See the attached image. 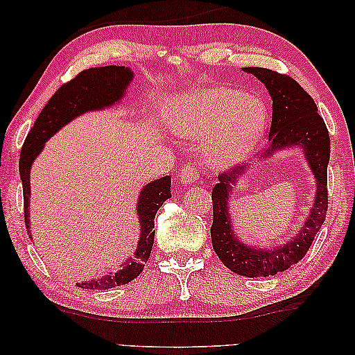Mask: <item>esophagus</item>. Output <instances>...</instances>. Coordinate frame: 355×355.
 Returning a JSON list of instances; mask_svg holds the SVG:
<instances>
[{"mask_svg":"<svg viewBox=\"0 0 355 355\" xmlns=\"http://www.w3.org/2000/svg\"><path fill=\"white\" fill-rule=\"evenodd\" d=\"M198 176H200V169L193 163L184 164L181 171H179V179H181L182 184H192Z\"/></svg>","mask_w":355,"mask_h":355,"instance_id":"esophagus-1","label":"esophagus"}]
</instances>
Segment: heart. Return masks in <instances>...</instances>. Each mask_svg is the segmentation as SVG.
<instances>
[{"label": "heart", "mask_w": 355, "mask_h": 355, "mask_svg": "<svg viewBox=\"0 0 355 355\" xmlns=\"http://www.w3.org/2000/svg\"><path fill=\"white\" fill-rule=\"evenodd\" d=\"M171 121L187 137L210 134L207 155L216 166H231L249 157L263 135L268 108L259 96L236 87H207L184 92L174 100Z\"/></svg>", "instance_id": "b5f03b06"}]
</instances>
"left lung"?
Listing matches in <instances>:
<instances>
[{"instance_id": "obj_1", "label": "left lung", "mask_w": 355, "mask_h": 355, "mask_svg": "<svg viewBox=\"0 0 355 355\" xmlns=\"http://www.w3.org/2000/svg\"><path fill=\"white\" fill-rule=\"evenodd\" d=\"M244 71L263 82L273 100V114H271L268 134L270 148H266L265 157H270L278 148L302 145L318 184L317 197L310 208L305 226L299 231V234L279 249L275 247L273 250H260L244 245L239 239H236L227 211V198L237 182V178L245 171V168L236 166L218 174V182L211 191L213 249L218 259L234 273L247 278H266L281 273L302 260L327 218L329 134L323 118L317 113L318 110L313 98L293 77L266 67H245Z\"/></svg>"}]
</instances>
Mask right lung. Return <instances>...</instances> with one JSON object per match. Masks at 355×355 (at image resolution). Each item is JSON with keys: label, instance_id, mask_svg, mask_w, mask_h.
Here are the masks:
<instances>
[{"label": "right lung", "instance_id": "add662e5", "mask_svg": "<svg viewBox=\"0 0 355 355\" xmlns=\"http://www.w3.org/2000/svg\"><path fill=\"white\" fill-rule=\"evenodd\" d=\"M132 80V72L124 66H105L90 67L77 74L66 84H62L55 92V95L48 100L45 108L38 114L35 124L27 134L21 150L19 159V174L22 179L24 191V221L28 231V202H31V166L37 155L42 152L43 144L51 137L56 130L74 119L85 111L100 110L119 101L129 82ZM171 197V178L164 176L162 179L147 184L140 192L139 198V218L142 236L135 249L132 259L125 261L118 273L106 275L100 279H92L87 283H77L84 289H110L116 286L130 283L134 278L142 273L145 263L150 259L155 239V215L164 200Z\"/></svg>", "mask_w": 355, "mask_h": 355}]
</instances>
